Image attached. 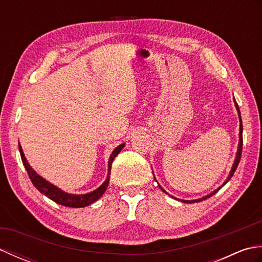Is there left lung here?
Segmentation results:
<instances>
[{"mask_svg":"<svg viewBox=\"0 0 262 262\" xmlns=\"http://www.w3.org/2000/svg\"><path fill=\"white\" fill-rule=\"evenodd\" d=\"M234 103H235V107H236V109H237V114H238V119H240V142H238V147H237V153H236V158H235V160H234V163H233V166H232V170H231V172H230V174H229V177H227V179H226V181L223 183V186L225 185V183L227 182V181H230V179L231 178L233 177V174H234V172H235V170H236V168H237V165H238V163H240V159H241V154H242V144H243V137H242V132H243V126H242V119H241V113H240V109H238V105H237V103H236V101H235V99H234ZM155 179V178H154ZM157 181V180H155ZM222 186V187H223ZM160 188H161V190H163L165 193H168L166 192L164 189L161 187V186H159ZM221 189V187L219 188V189H216L215 191H213L211 193H209V194H207V196H205V197H203V198H199V199H194V200H181V202H183V203H198V202H202V200H205V199H207V198H209V197H211L213 196V194H215L217 191H219Z\"/></svg>","mask_w":262,"mask_h":262,"instance_id":"8db88e82","label":"left lung"}]
</instances>
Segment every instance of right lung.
I'll return each instance as SVG.
<instances>
[{"label":"right lung","mask_w":262,"mask_h":262,"mask_svg":"<svg viewBox=\"0 0 262 262\" xmlns=\"http://www.w3.org/2000/svg\"><path fill=\"white\" fill-rule=\"evenodd\" d=\"M124 146L125 144H120V145L118 147H116L114 149V152L111 153L109 158V162H108V176L105 181L98 189H96V190H93L92 192H89V193H84V194H73V193H68L63 190H60L58 187L54 186L53 183L48 182L47 180L43 179L42 177L37 174V172L31 168L29 163H28V161L24 154V151H22L21 148L20 143H19V151H20L22 163H24L28 174H29L30 180L33 183V186H35L39 191L45 194V196L48 197L49 199H52L53 202L57 203L59 205L66 206V207L81 208V207H86V206L97 202V200L104 193V191L107 190V187L109 185V179H110L111 164H113L114 159L118 155V153L121 151V149L124 148Z\"/></svg>","instance_id":"obj_1"}]
</instances>
